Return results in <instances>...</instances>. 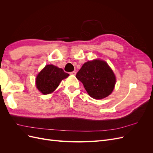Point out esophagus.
I'll use <instances>...</instances> for the list:
<instances>
[{"instance_id": "esophagus-1", "label": "esophagus", "mask_w": 153, "mask_h": 153, "mask_svg": "<svg viewBox=\"0 0 153 153\" xmlns=\"http://www.w3.org/2000/svg\"><path fill=\"white\" fill-rule=\"evenodd\" d=\"M69 74H70V75H76V71H72V72L69 73Z\"/></svg>"}]
</instances>
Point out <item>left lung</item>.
<instances>
[{"label": "left lung", "mask_w": 153, "mask_h": 153, "mask_svg": "<svg viewBox=\"0 0 153 153\" xmlns=\"http://www.w3.org/2000/svg\"><path fill=\"white\" fill-rule=\"evenodd\" d=\"M76 77L82 83L89 95L98 100L112 93L116 82L112 69L107 63L101 60L85 62Z\"/></svg>", "instance_id": "left-lung-1"}]
</instances>
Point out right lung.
Listing matches in <instances>:
<instances>
[{
    "label": "right lung",
    "instance_id": "1",
    "mask_svg": "<svg viewBox=\"0 0 153 153\" xmlns=\"http://www.w3.org/2000/svg\"><path fill=\"white\" fill-rule=\"evenodd\" d=\"M69 74L61 68L53 65H47L36 77V87L43 94H48L57 89L61 82Z\"/></svg>",
    "mask_w": 153,
    "mask_h": 153
}]
</instances>
